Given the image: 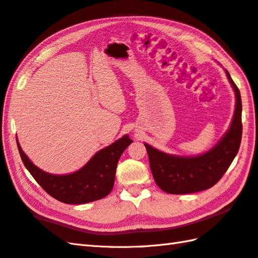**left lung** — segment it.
Here are the masks:
<instances>
[{"label":"left lung","mask_w":258,"mask_h":258,"mask_svg":"<svg viewBox=\"0 0 258 258\" xmlns=\"http://www.w3.org/2000/svg\"><path fill=\"white\" fill-rule=\"evenodd\" d=\"M235 93V109L228 130L212 149L194 156L168 154L144 143L155 183L168 194H190L211 188L227 171L242 140V100L225 70Z\"/></svg>","instance_id":"8db88e82"}]
</instances>
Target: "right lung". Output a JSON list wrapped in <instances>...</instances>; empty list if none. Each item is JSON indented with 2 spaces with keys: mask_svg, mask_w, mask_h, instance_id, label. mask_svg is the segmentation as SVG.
Wrapping results in <instances>:
<instances>
[{
  "mask_svg": "<svg viewBox=\"0 0 258 258\" xmlns=\"http://www.w3.org/2000/svg\"><path fill=\"white\" fill-rule=\"evenodd\" d=\"M132 142L128 134H125L111 145L96 152L78 171L58 175L47 173L34 165L16 139L24 166L41 187L55 200L76 205L101 200L111 193L119 157Z\"/></svg>",
  "mask_w": 258,
  "mask_h": 258,
  "instance_id": "right-lung-1",
  "label": "right lung"
}]
</instances>
